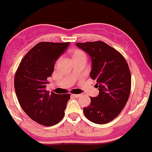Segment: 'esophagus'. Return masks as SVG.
<instances>
[{"instance_id": "1", "label": "esophagus", "mask_w": 152, "mask_h": 152, "mask_svg": "<svg viewBox=\"0 0 152 152\" xmlns=\"http://www.w3.org/2000/svg\"><path fill=\"white\" fill-rule=\"evenodd\" d=\"M72 97H76V98H78V97H80V94H72Z\"/></svg>"}]
</instances>
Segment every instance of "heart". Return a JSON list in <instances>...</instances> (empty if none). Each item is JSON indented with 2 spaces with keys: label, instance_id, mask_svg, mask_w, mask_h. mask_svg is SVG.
<instances>
[{
  "label": "heart",
  "instance_id": "obj_1",
  "mask_svg": "<svg viewBox=\"0 0 152 152\" xmlns=\"http://www.w3.org/2000/svg\"><path fill=\"white\" fill-rule=\"evenodd\" d=\"M70 54H71V56L72 58V60H77V59L80 58H86V55L85 53L81 50H79V49H74L70 51Z\"/></svg>",
  "mask_w": 152,
  "mask_h": 152
}]
</instances>
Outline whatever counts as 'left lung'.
Listing matches in <instances>:
<instances>
[{
    "mask_svg": "<svg viewBox=\"0 0 152 152\" xmlns=\"http://www.w3.org/2000/svg\"><path fill=\"white\" fill-rule=\"evenodd\" d=\"M91 60L90 76L97 80L99 94L91 97V105L83 108L89 120L104 124L113 120L123 110L129 99L131 75L124 57L103 41L76 43Z\"/></svg>",
    "mask_w": 152,
    "mask_h": 152,
    "instance_id": "obj_1",
    "label": "left lung"
}]
</instances>
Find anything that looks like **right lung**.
<instances>
[{"mask_svg":"<svg viewBox=\"0 0 152 152\" xmlns=\"http://www.w3.org/2000/svg\"><path fill=\"white\" fill-rule=\"evenodd\" d=\"M67 43L40 42L21 61L15 76V90L21 107L30 119L43 126H54L62 119L69 94H57L46 91L48 77Z\"/></svg>","mask_w":152,"mask_h":152,"instance_id":"add662e5","label":"right lung"}]
</instances>
